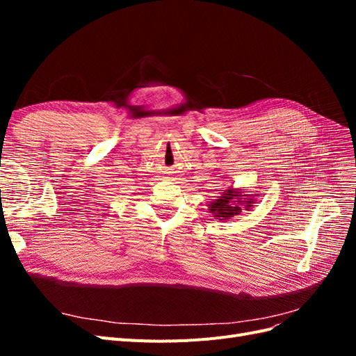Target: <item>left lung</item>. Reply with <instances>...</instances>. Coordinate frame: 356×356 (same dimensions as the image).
Segmentation results:
<instances>
[{
    "label": "left lung",
    "instance_id": "1",
    "mask_svg": "<svg viewBox=\"0 0 356 356\" xmlns=\"http://www.w3.org/2000/svg\"><path fill=\"white\" fill-rule=\"evenodd\" d=\"M255 203L254 195H246L242 188H227L221 193L215 200H212L208 207L209 212L217 220H230L232 217L242 213L243 211L252 209Z\"/></svg>",
    "mask_w": 356,
    "mask_h": 356
}]
</instances>
